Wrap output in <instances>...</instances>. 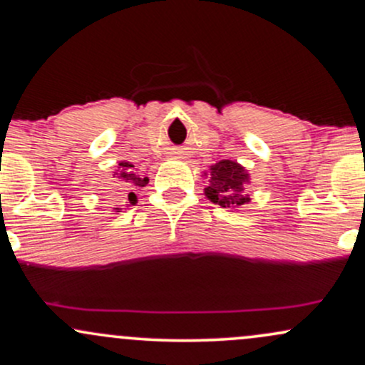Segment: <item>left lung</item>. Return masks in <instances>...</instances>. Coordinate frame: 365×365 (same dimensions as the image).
Returning a JSON list of instances; mask_svg holds the SVG:
<instances>
[{"label": "left lung", "instance_id": "left-lung-1", "mask_svg": "<svg viewBox=\"0 0 365 365\" xmlns=\"http://www.w3.org/2000/svg\"><path fill=\"white\" fill-rule=\"evenodd\" d=\"M248 182L245 167L232 160H220L210 167V184L205 187V195L222 208H240L250 202Z\"/></svg>", "mask_w": 365, "mask_h": 365}]
</instances>
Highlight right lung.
Here are the masks:
<instances>
[{
  "label": "right lung",
  "mask_w": 365,
  "mask_h": 365,
  "mask_svg": "<svg viewBox=\"0 0 365 365\" xmlns=\"http://www.w3.org/2000/svg\"><path fill=\"white\" fill-rule=\"evenodd\" d=\"M130 167H134V165H130L129 162H120L117 167V172H113V175H117V178L120 179V181H124L125 184H129V187H145L146 184H148V178H139V175L133 174V172H130ZM128 198H129L130 205L136 203V195L133 193V190H130ZM113 210L120 212L122 208L117 207V208H113Z\"/></svg>",
  "instance_id": "add662e5"
}]
</instances>
